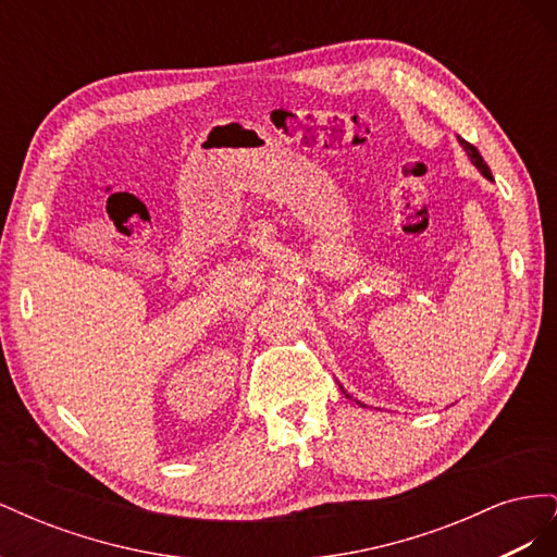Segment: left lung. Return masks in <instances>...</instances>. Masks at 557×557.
Segmentation results:
<instances>
[{"label": "left lung", "instance_id": "8db88e82", "mask_svg": "<svg viewBox=\"0 0 557 557\" xmlns=\"http://www.w3.org/2000/svg\"><path fill=\"white\" fill-rule=\"evenodd\" d=\"M458 141H460V146L465 148V153L469 156V160H471V164H474L476 166V170L487 178V181H493V174H491V166H487L485 164V160L481 158V153H479V150H476V146H471L469 141H465V139H460L458 137ZM342 391H344V387H342ZM344 395H346V391H344ZM348 397V395H346Z\"/></svg>", "mask_w": 557, "mask_h": 557}]
</instances>
